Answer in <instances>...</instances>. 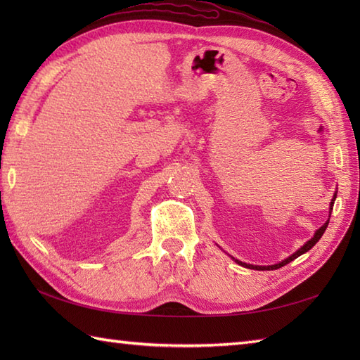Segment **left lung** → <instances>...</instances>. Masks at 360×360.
<instances>
[{"instance_id":"8db88e82","label":"left lung","mask_w":360,"mask_h":360,"mask_svg":"<svg viewBox=\"0 0 360 360\" xmlns=\"http://www.w3.org/2000/svg\"><path fill=\"white\" fill-rule=\"evenodd\" d=\"M335 196H338V193H334L333 200H331V204H330V217H331V210H333V205H334V201H335ZM328 223H330V219H326V223H325L322 227H320V229H317L316 233H314V236H312L311 240H308L307 243H304L300 249L295 250L292 255L288 257V258H285V259H283V262H280V263H277V264H271V266H255V264L243 263V262H240V259H236V258H233V257H232V258L235 259V263H238V264H240V266H243V267H248V269H257V271H274V269H280L281 266H285V264L290 263V262H292V259H295L297 257L303 255L304 252H308L309 249L314 248V246H316V243H317L320 238H322V235L325 233L326 227H328Z\"/></svg>"}]
</instances>
